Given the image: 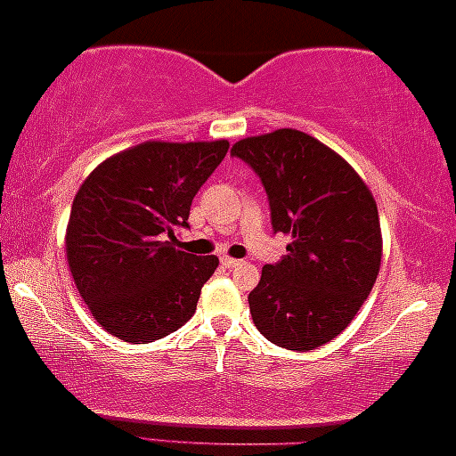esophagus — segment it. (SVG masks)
<instances>
[{
    "label": "esophagus",
    "instance_id": "esophagus-1",
    "mask_svg": "<svg viewBox=\"0 0 456 456\" xmlns=\"http://www.w3.org/2000/svg\"><path fill=\"white\" fill-rule=\"evenodd\" d=\"M220 261H222V265H224V267H228V270H232V267H236V265H240V264H242L240 259L228 257V255H224V257H222Z\"/></svg>",
    "mask_w": 456,
    "mask_h": 456
}]
</instances>
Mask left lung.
Returning <instances> with one entry per match:
<instances>
[{
	"label": "left lung",
	"mask_w": 456,
	"mask_h": 456,
	"mask_svg": "<svg viewBox=\"0 0 456 456\" xmlns=\"http://www.w3.org/2000/svg\"><path fill=\"white\" fill-rule=\"evenodd\" d=\"M230 153L264 184L273 232L292 236L248 295L255 326L273 345L314 351L353 322L376 284L378 205L338 153L301 130L242 139Z\"/></svg>",
	"instance_id": "left-lung-1"
}]
</instances>
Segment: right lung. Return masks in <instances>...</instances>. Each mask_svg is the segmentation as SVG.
<instances>
[{
    "label": "right lung",
    "mask_w": 456,
    "mask_h": 456,
    "mask_svg": "<svg viewBox=\"0 0 456 456\" xmlns=\"http://www.w3.org/2000/svg\"><path fill=\"white\" fill-rule=\"evenodd\" d=\"M228 141L158 142L105 159L74 197L66 255L99 326L133 345L159 340L195 314L216 255L176 248L191 203L228 153Z\"/></svg>",
    "instance_id": "1"
}]
</instances>
